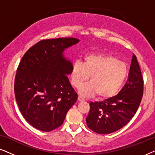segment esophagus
<instances>
[{"mask_svg":"<svg viewBox=\"0 0 155 155\" xmlns=\"http://www.w3.org/2000/svg\"><path fill=\"white\" fill-rule=\"evenodd\" d=\"M78 101H84V98H82V97H80V96H78Z\"/></svg>","mask_w":155,"mask_h":155,"instance_id":"esophagus-1","label":"esophagus"}]
</instances>
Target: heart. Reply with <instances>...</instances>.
I'll use <instances>...</instances> for the list:
<instances>
[{"label":"heart","mask_w":155,"mask_h":155,"mask_svg":"<svg viewBox=\"0 0 155 155\" xmlns=\"http://www.w3.org/2000/svg\"><path fill=\"white\" fill-rule=\"evenodd\" d=\"M90 76L91 82L80 88L84 96L97 94L100 99L115 96L120 90L128 75L124 63L109 54H90L84 56V62L75 61L71 69L72 85L79 87Z\"/></svg>","instance_id":"heart-1"}]
</instances>
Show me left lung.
I'll return each instance as SVG.
<instances>
[{"mask_svg":"<svg viewBox=\"0 0 155 155\" xmlns=\"http://www.w3.org/2000/svg\"><path fill=\"white\" fill-rule=\"evenodd\" d=\"M143 95V76L137 57L133 54L126 84L116 96L90 103L87 125L99 134H109L119 130L134 116Z\"/></svg>","mask_w":155,"mask_h":155,"instance_id":"left-lung-1","label":"left lung"}]
</instances>
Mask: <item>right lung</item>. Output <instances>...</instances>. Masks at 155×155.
Listing matches in <instances>:
<instances>
[{"mask_svg":"<svg viewBox=\"0 0 155 155\" xmlns=\"http://www.w3.org/2000/svg\"><path fill=\"white\" fill-rule=\"evenodd\" d=\"M78 42L72 37L41 40L21 59L15 95L25 120L38 130L49 132L61 126L77 101V93L67 76L73 64L63 52Z\"/></svg>","mask_w":155,"mask_h":155,"instance_id":"obj_1","label":"right lung"}]
</instances>
